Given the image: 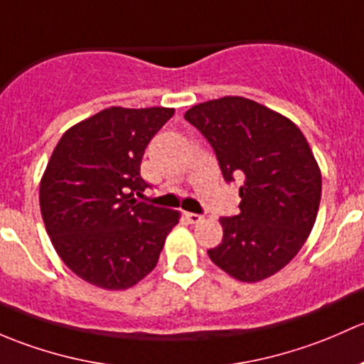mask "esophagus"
Returning <instances> with one entry per match:
<instances>
[{
    "label": "esophagus",
    "instance_id": "esophagus-1",
    "mask_svg": "<svg viewBox=\"0 0 364 364\" xmlns=\"http://www.w3.org/2000/svg\"><path fill=\"white\" fill-rule=\"evenodd\" d=\"M183 217H186L187 223H191V224H198L203 220V215H200V213H193V212H186L183 213Z\"/></svg>",
    "mask_w": 364,
    "mask_h": 364
}]
</instances>
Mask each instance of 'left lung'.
<instances>
[{
  "label": "left lung",
  "instance_id": "8db88e82",
  "mask_svg": "<svg viewBox=\"0 0 364 364\" xmlns=\"http://www.w3.org/2000/svg\"><path fill=\"white\" fill-rule=\"evenodd\" d=\"M212 145L226 182L242 181L240 213L220 217L223 242L210 259L242 282H259L289 263L309 238L321 203V170L299 127L240 96L183 115Z\"/></svg>",
  "mask_w": 364,
  "mask_h": 364
}]
</instances>
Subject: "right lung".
Listing matches in <instances>:
<instances>
[{"instance_id": "obj_1", "label": "right lung", "mask_w": 364, "mask_h": 364, "mask_svg": "<svg viewBox=\"0 0 364 364\" xmlns=\"http://www.w3.org/2000/svg\"><path fill=\"white\" fill-rule=\"evenodd\" d=\"M173 108L112 107L70 127L40 183V208L55 252L92 286L121 291L154 269L177 210L134 200L149 141Z\"/></svg>"}]
</instances>
